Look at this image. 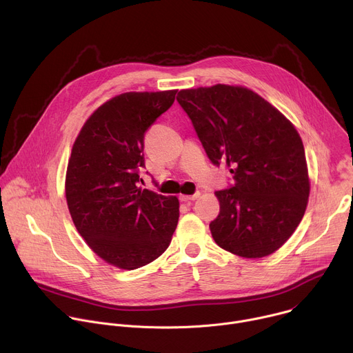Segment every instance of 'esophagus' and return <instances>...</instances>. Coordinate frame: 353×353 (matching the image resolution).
<instances>
[{
    "label": "esophagus",
    "instance_id": "esophagus-1",
    "mask_svg": "<svg viewBox=\"0 0 353 353\" xmlns=\"http://www.w3.org/2000/svg\"><path fill=\"white\" fill-rule=\"evenodd\" d=\"M198 196H199V192H195V194H192V195H184V194H181V195H180V199L184 201V203H187V201H194V199H196Z\"/></svg>",
    "mask_w": 353,
    "mask_h": 353
}]
</instances>
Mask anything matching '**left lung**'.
<instances>
[{"instance_id":"8db88e82","label":"left lung","mask_w":353,"mask_h":353,"mask_svg":"<svg viewBox=\"0 0 353 353\" xmlns=\"http://www.w3.org/2000/svg\"><path fill=\"white\" fill-rule=\"evenodd\" d=\"M177 102L190 117L211 162L230 168L233 185L215 191L219 215L210 223L215 243L232 254H272L305 215L310 181L305 148L293 124L244 86L183 89Z\"/></svg>"}]
</instances>
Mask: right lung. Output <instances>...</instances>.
I'll return each instance as SVG.
<instances>
[{"mask_svg":"<svg viewBox=\"0 0 353 353\" xmlns=\"http://www.w3.org/2000/svg\"><path fill=\"white\" fill-rule=\"evenodd\" d=\"M176 93L127 92L108 100L72 146L65 177L71 218L94 253L121 270L157 260L177 226L179 199L139 187L143 135Z\"/></svg>","mask_w":353,"mask_h":353,"instance_id":"1","label":"right lung"}]
</instances>
